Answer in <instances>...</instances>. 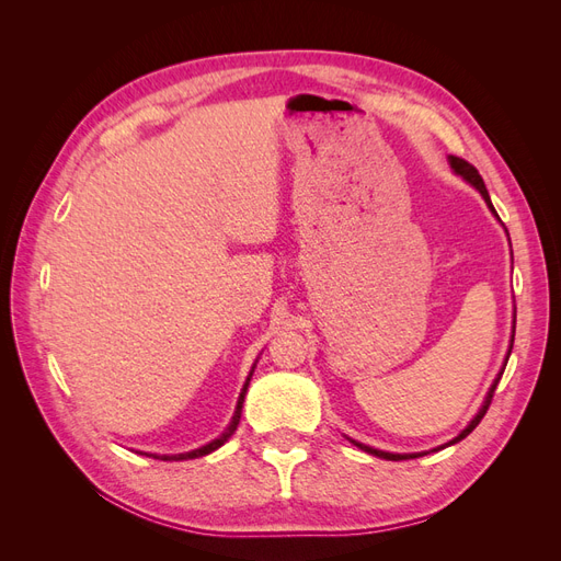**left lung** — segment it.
Returning <instances> with one entry per match:
<instances>
[{"mask_svg":"<svg viewBox=\"0 0 561 561\" xmlns=\"http://www.w3.org/2000/svg\"><path fill=\"white\" fill-rule=\"evenodd\" d=\"M447 161H449L451 171H454L456 175H461L470 186H474V190H478V192L482 194V198H484V203H486V208L491 210V215H494L496 219H501V217H499V213L494 210V203H491V198H489V192H486V186H484V180H482V178H480V173H478V168L470 165V163H468V161H463V159H458V157H449ZM505 233H507V229H505ZM513 322H515V320H513ZM513 342H515V325H513V334H511V346H507V353H505V363H503L501 371L496 375L494 383H491L489 393H486V398H484L482 407L478 410V414H474V416L470 419L468 426H466L461 433H458L454 439H449V443L439 445V447H435V449H431V451H439V449H445V447H449V445L461 443V439H463V437H468V435L474 431V426H478V423L484 419V414H486V410H489V404H491V398H494V390H496V386H499V381H501V377H503V369H505V365H507V358H511V353H513ZM346 439H348L351 445H355V447L363 449V451H367V454H371V456L386 458V461H407V458H419V456H423V454H428V451H416V454H393V451H381V449H375V447H369V445H363V443H358V439H351V437H346Z\"/></svg>","mask_w":561,"mask_h":561,"instance_id":"left-lung-1","label":"left lung"}]
</instances>
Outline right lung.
Returning <instances> with one entry per match:
<instances>
[{
    "mask_svg": "<svg viewBox=\"0 0 561 561\" xmlns=\"http://www.w3.org/2000/svg\"><path fill=\"white\" fill-rule=\"evenodd\" d=\"M254 367H257V360H254V365H252V369H250V375H248V379H245V383H243V388H241L239 402H236V412H233V416H231V421H229V426L225 428V433H222V435L215 437L213 443H208V445H203V447L192 449V451H184V454H147V456H154V458H159V461H190V458H201V456L213 454L215 449L222 447V445L227 443V439L233 435V431L239 428L241 412H243V402H245V393H248V386H250V379H252V371H254ZM140 454H142V451H140Z\"/></svg>",
    "mask_w": 561,
    "mask_h": 561,
    "instance_id": "add662e5",
    "label": "right lung"
}]
</instances>
